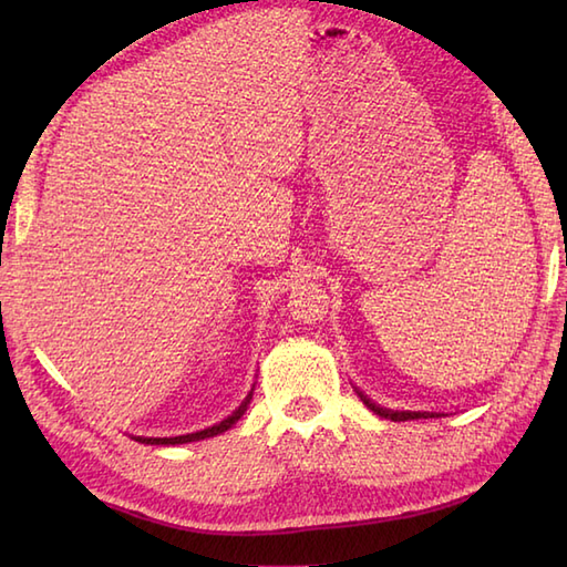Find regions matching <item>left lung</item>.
Instances as JSON below:
<instances>
[{"mask_svg":"<svg viewBox=\"0 0 567 567\" xmlns=\"http://www.w3.org/2000/svg\"><path fill=\"white\" fill-rule=\"evenodd\" d=\"M355 392H358L360 400H363V404L370 409V412H375L378 416H384V419L409 421V419H433V416H441V414H436V412H400V409H388V406H380L378 402H372L363 390L355 388Z\"/></svg>","mask_w":567,"mask_h":567,"instance_id":"8db88e82","label":"left lung"}]
</instances>
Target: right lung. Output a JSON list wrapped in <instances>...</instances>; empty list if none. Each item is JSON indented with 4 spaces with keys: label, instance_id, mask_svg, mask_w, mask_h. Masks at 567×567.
<instances>
[{
    "label": "right lung",
    "instance_id": "right-lung-1",
    "mask_svg": "<svg viewBox=\"0 0 567 567\" xmlns=\"http://www.w3.org/2000/svg\"><path fill=\"white\" fill-rule=\"evenodd\" d=\"M252 388H256V384H252ZM252 388H250V392L246 394V400L240 402V404L234 409V412L228 414L224 421H219V424L207 426V429L195 431V433H183V436H165V439H155V436H131V439L138 441V443H146V445H179V443H192V441H204V439L219 436V433L231 429V426L236 424V421L246 414V409H248V404H250V400H252Z\"/></svg>",
    "mask_w": 567,
    "mask_h": 567
}]
</instances>
